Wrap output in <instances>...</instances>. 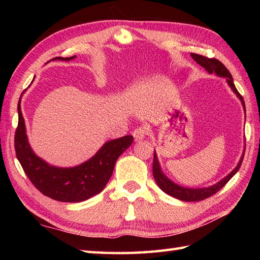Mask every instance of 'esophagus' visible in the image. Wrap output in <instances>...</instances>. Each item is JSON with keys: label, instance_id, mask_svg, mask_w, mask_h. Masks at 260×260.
Here are the masks:
<instances>
[{"label": "esophagus", "instance_id": "34e87169", "mask_svg": "<svg viewBox=\"0 0 260 260\" xmlns=\"http://www.w3.org/2000/svg\"><path fill=\"white\" fill-rule=\"evenodd\" d=\"M147 134H148V128H147L146 126L137 127V128H135L134 132H133V136H134L135 141L143 140Z\"/></svg>", "mask_w": 260, "mask_h": 260}]
</instances>
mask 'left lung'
<instances>
[{
	"label": "left lung",
	"instance_id": "8db88e82",
	"mask_svg": "<svg viewBox=\"0 0 260 260\" xmlns=\"http://www.w3.org/2000/svg\"><path fill=\"white\" fill-rule=\"evenodd\" d=\"M191 57L197 63H199L201 67L206 69L208 73H210V74L215 73L218 76L224 77V78L227 79L229 86L231 87V89H233L235 91V93H237V96L240 98V101H241L242 105H244V108L246 110L244 98H242L239 91L237 90V88L234 84L233 76H231L229 70L225 68V66L221 61H219V60L215 58H208V57H204V56H201V54H197V53H191ZM244 155L241 156L240 162L238 163L236 169L229 175L225 176V178L222 179L220 182H218L217 184L209 186V187H203V189H186V187H182L178 184L173 183L172 181L169 180L167 176L163 174V172L161 171V168H159V164H158L155 153H154V158H153V176H154V180H155L157 185L159 186V189L164 191L167 194L179 199V200H182V201H189V202L190 201H201V200H204V199L210 198L211 196L215 194V193H217L220 189H222V187L228 183V181L233 178V176L237 172H238V170L240 169L242 159H244Z\"/></svg>",
	"mask_w": 260,
	"mask_h": 260
}]
</instances>
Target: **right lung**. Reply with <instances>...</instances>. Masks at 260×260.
Wrapping results in <instances>:
<instances>
[{"label":"right lung","instance_id":"right-lung-1","mask_svg":"<svg viewBox=\"0 0 260 260\" xmlns=\"http://www.w3.org/2000/svg\"><path fill=\"white\" fill-rule=\"evenodd\" d=\"M74 57L58 60H71ZM19 121L14 135V148L19 162L31 183L53 200L61 202L85 201L102 192L113 174L119 155L133 143V136L126 135L105 143L95 156L76 168L61 169L51 167L32 152L27 143L25 125L18 105Z\"/></svg>","mask_w":260,"mask_h":260}]
</instances>
